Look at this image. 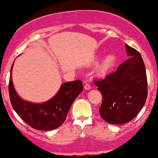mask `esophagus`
Here are the masks:
<instances>
[{"label": "esophagus", "mask_w": 158, "mask_h": 158, "mask_svg": "<svg viewBox=\"0 0 158 158\" xmlns=\"http://www.w3.org/2000/svg\"><path fill=\"white\" fill-rule=\"evenodd\" d=\"M85 90H90V89H91L90 85L88 84V83H85Z\"/></svg>", "instance_id": "34e87169"}]
</instances>
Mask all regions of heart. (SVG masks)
<instances>
[{
    "instance_id": "1",
    "label": "heart",
    "mask_w": 158,
    "mask_h": 158,
    "mask_svg": "<svg viewBox=\"0 0 158 158\" xmlns=\"http://www.w3.org/2000/svg\"><path fill=\"white\" fill-rule=\"evenodd\" d=\"M116 62V57L113 54L106 55L96 68V74L98 77H104L111 71Z\"/></svg>"
}]
</instances>
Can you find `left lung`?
Wrapping results in <instances>:
<instances>
[{"label":"left lung","instance_id":"obj_1","mask_svg":"<svg viewBox=\"0 0 158 158\" xmlns=\"http://www.w3.org/2000/svg\"><path fill=\"white\" fill-rule=\"evenodd\" d=\"M128 59L104 80L95 81L103 102L101 116L112 124H123L134 118L146 103L147 77L145 64L138 51L126 44Z\"/></svg>","mask_w":158,"mask_h":158}]
</instances>
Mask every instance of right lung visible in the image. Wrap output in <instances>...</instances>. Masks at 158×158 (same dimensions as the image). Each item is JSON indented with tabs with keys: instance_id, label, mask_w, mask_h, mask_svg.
Here are the masks:
<instances>
[{
	"instance_id": "add662e5",
	"label": "right lung",
	"mask_w": 158,
	"mask_h": 158,
	"mask_svg": "<svg viewBox=\"0 0 158 158\" xmlns=\"http://www.w3.org/2000/svg\"><path fill=\"white\" fill-rule=\"evenodd\" d=\"M13 62L10 71L9 92L13 109L23 121L37 130H52L64 122L73 101L83 90L82 81H66L58 92L47 102L35 103L24 100L15 90L12 79Z\"/></svg>"
}]
</instances>
